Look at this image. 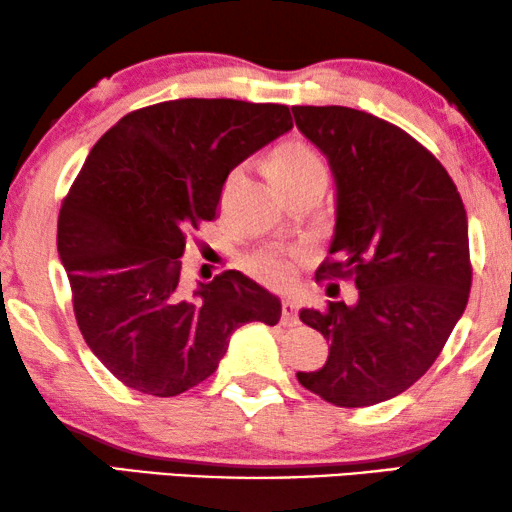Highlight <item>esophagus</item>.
Instances as JSON below:
<instances>
[{
    "label": "esophagus",
    "mask_w": 512,
    "mask_h": 512,
    "mask_svg": "<svg viewBox=\"0 0 512 512\" xmlns=\"http://www.w3.org/2000/svg\"><path fill=\"white\" fill-rule=\"evenodd\" d=\"M281 322L286 326H297L299 317H297V301L292 299H283L281 304Z\"/></svg>",
    "instance_id": "34e87169"
}]
</instances>
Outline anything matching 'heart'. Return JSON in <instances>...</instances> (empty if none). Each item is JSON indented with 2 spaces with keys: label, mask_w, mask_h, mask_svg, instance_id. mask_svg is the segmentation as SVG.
I'll list each match as a JSON object with an SVG mask.
<instances>
[{
  "label": "heart",
  "mask_w": 512,
  "mask_h": 512,
  "mask_svg": "<svg viewBox=\"0 0 512 512\" xmlns=\"http://www.w3.org/2000/svg\"><path fill=\"white\" fill-rule=\"evenodd\" d=\"M320 170H324L322 158L317 156L315 149L304 145V142H290V145H286L279 154H276L272 163L274 177L283 188ZM238 179H240V170H233L229 177H226L222 186V201L231 197ZM247 265L258 279L274 283V286H281V283H288L292 279V274H295V254L288 249H276V247L263 249L251 256Z\"/></svg>",
  "instance_id": "obj_1"
}]
</instances>
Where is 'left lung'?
Listing matches in <instances>:
<instances>
[{
    "instance_id": "obj_1",
    "label": "left lung",
    "mask_w": 512,
    "mask_h": 512,
    "mask_svg": "<svg viewBox=\"0 0 512 512\" xmlns=\"http://www.w3.org/2000/svg\"><path fill=\"white\" fill-rule=\"evenodd\" d=\"M299 131L329 158L335 233L315 279H351L354 306L299 320L331 342L299 383L363 408L401 395L435 363L472 288L467 213L442 163L404 129L347 106H295Z\"/></svg>"
}]
</instances>
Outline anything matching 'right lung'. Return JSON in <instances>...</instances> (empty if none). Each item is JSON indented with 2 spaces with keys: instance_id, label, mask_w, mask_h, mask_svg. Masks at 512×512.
<instances>
[{
  "instance_id": "right-lung-1",
  "label": "right lung",
  "mask_w": 512,
  "mask_h": 512,
  "mask_svg": "<svg viewBox=\"0 0 512 512\" xmlns=\"http://www.w3.org/2000/svg\"><path fill=\"white\" fill-rule=\"evenodd\" d=\"M292 129L290 108L172 99L124 115L92 147L58 215V256L79 331L127 388L177 397L208 379L247 322L281 301L238 270L188 295L181 256L215 220L233 167Z\"/></svg>"
}]
</instances>
